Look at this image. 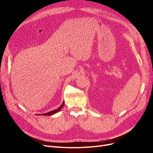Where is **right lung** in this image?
<instances>
[{
	"instance_id": "right-lung-1",
	"label": "right lung",
	"mask_w": 153,
	"mask_h": 153,
	"mask_svg": "<svg viewBox=\"0 0 153 153\" xmlns=\"http://www.w3.org/2000/svg\"><path fill=\"white\" fill-rule=\"evenodd\" d=\"M63 105H64V102H63V103L60 105V106L59 108H58L57 109H56V110H53V111H50V112H48V113H45V114H41V115H42H42H43V116H51V115H53V114H54L57 113L58 111H59L61 110V109H62V108L63 107ZM38 115H39V114H38ZM39 115H40V114H39Z\"/></svg>"
}]
</instances>
